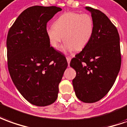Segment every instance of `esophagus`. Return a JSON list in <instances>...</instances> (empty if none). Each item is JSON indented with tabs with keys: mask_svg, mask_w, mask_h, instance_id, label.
Listing matches in <instances>:
<instances>
[{
	"mask_svg": "<svg viewBox=\"0 0 127 127\" xmlns=\"http://www.w3.org/2000/svg\"><path fill=\"white\" fill-rule=\"evenodd\" d=\"M66 59H67V62H68V64H70V60H71V57H66Z\"/></svg>",
	"mask_w": 127,
	"mask_h": 127,
	"instance_id": "34e87169",
	"label": "esophagus"
}]
</instances>
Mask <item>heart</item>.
<instances>
[{"instance_id":"obj_1","label":"heart","mask_w":127,"mask_h":127,"mask_svg":"<svg viewBox=\"0 0 127 127\" xmlns=\"http://www.w3.org/2000/svg\"><path fill=\"white\" fill-rule=\"evenodd\" d=\"M50 45L58 48L63 41L64 50L80 51L91 41L94 33V21L89 14L65 12L54 23V26L45 29Z\"/></svg>"}]
</instances>
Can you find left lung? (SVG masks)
<instances>
[{"label": "left lung", "instance_id": "left-lung-1", "mask_svg": "<svg viewBox=\"0 0 127 127\" xmlns=\"http://www.w3.org/2000/svg\"><path fill=\"white\" fill-rule=\"evenodd\" d=\"M94 21L91 41L71 59L76 71L72 85L77 98L86 103L97 102L114 84L121 66L120 36L106 16L98 9L86 7Z\"/></svg>", "mask_w": 127, "mask_h": 127}]
</instances>
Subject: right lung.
Here are the masks:
<instances>
[{
  "mask_svg": "<svg viewBox=\"0 0 127 127\" xmlns=\"http://www.w3.org/2000/svg\"><path fill=\"white\" fill-rule=\"evenodd\" d=\"M56 6H33L16 18L7 37L9 72L16 89L30 103L51 104L68 66L65 56L50 46L47 23L61 11Z\"/></svg>",
  "mask_w": 127,
  "mask_h": 127,
  "instance_id": "right-lung-1",
  "label": "right lung"
}]
</instances>
